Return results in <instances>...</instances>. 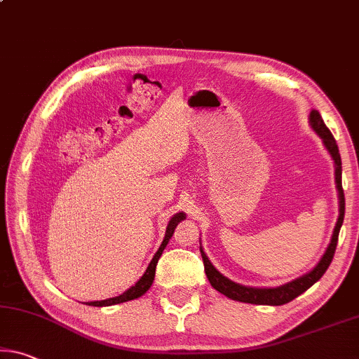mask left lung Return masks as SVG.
Masks as SVG:
<instances>
[{
	"label": "left lung",
	"mask_w": 359,
	"mask_h": 359,
	"mask_svg": "<svg viewBox=\"0 0 359 359\" xmlns=\"http://www.w3.org/2000/svg\"><path fill=\"white\" fill-rule=\"evenodd\" d=\"M310 126L323 139V144L327 149V151L331 153L335 164V184H337V191H339V219H337V224L334 226L331 243H329L326 252L323 254L321 260L318 262L315 269L309 273H305L304 276L297 278V280L286 283L278 287H249L229 280V278H225L220 271H217V269H215L212 264H210L208 255L204 254L203 248L200 246L204 271H206V276L210 283V286H212L215 291L226 295V297L231 300H238V302H244V304H255V305H284L291 302V300H294L295 297H299V295L305 292L309 287H311L313 284H315L324 275V273H326L329 265H331L335 248H337L339 231H340V226L344 224V215H345V196H344V189H342V161H340L339 147L335 144L334 135L331 134V130L327 129L326 124H324L320 111L318 110L310 111Z\"/></svg>",
	"instance_id": "1"
}]
</instances>
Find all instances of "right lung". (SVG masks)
Wrapping results in <instances>:
<instances>
[{"instance_id":"add662e5","label":"right lung","mask_w":359,"mask_h":359,"mask_svg":"<svg viewBox=\"0 0 359 359\" xmlns=\"http://www.w3.org/2000/svg\"><path fill=\"white\" fill-rule=\"evenodd\" d=\"M185 219V214L184 212H179L175 214L172 219L169 220L168 224V229H166V235H164V240L161 243V246L156 251V254L153 255L151 262L147 266V270L144 275L140 276V280L134 284V286H130L128 291H124L121 295H118V297H111V299H107V300H97V302H88V305L90 306H110V305H116V304H123V302H128V300H134V299H139L140 295H144L147 291H149L150 286L153 284V280H155V271H156V264L159 257H161V254L164 251V248L168 246V243L170 238H172V233L175 230V226L179 225V222H182Z\"/></svg>"}]
</instances>
